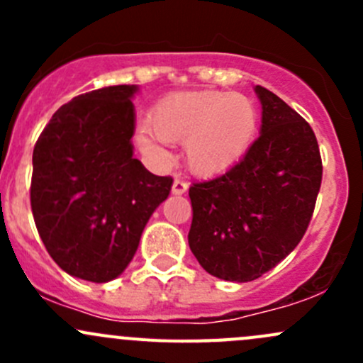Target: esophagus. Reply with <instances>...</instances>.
Here are the masks:
<instances>
[{"mask_svg": "<svg viewBox=\"0 0 363 363\" xmlns=\"http://www.w3.org/2000/svg\"><path fill=\"white\" fill-rule=\"evenodd\" d=\"M188 191V182L182 181V179H175L174 186H172V193L174 195H184Z\"/></svg>", "mask_w": 363, "mask_h": 363, "instance_id": "1", "label": "esophagus"}]
</instances>
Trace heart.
Segmentation results:
<instances>
[{
    "label": "heart",
    "instance_id": "1",
    "mask_svg": "<svg viewBox=\"0 0 363 363\" xmlns=\"http://www.w3.org/2000/svg\"><path fill=\"white\" fill-rule=\"evenodd\" d=\"M259 116L255 101L240 93L184 91L160 100L149 113V130L138 144L151 156H163L160 140L184 145L189 170L212 177L235 167L255 142Z\"/></svg>",
    "mask_w": 363,
    "mask_h": 363
}]
</instances>
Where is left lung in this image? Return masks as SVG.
Returning a JSON list of instances; mask_svg holds the SVG:
<instances>
[{
    "mask_svg": "<svg viewBox=\"0 0 363 363\" xmlns=\"http://www.w3.org/2000/svg\"><path fill=\"white\" fill-rule=\"evenodd\" d=\"M255 91L259 137L235 167L189 188V247L211 276L237 283L258 279L295 250L323 175L309 123L272 91Z\"/></svg>",
    "mask_w": 363,
    "mask_h": 363,
    "instance_id": "8db88e82",
    "label": "left lung"
}]
</instances>
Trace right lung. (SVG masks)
Returning <instances> with one entry per match:
<instances>
[{
  "mask_svg": "<svg viewBox=\"0 0 363 363\" xmlns=\"http://www.w3.org/2000/svg\"><path fill=\"white\" fill-rule=\"evenodd\" d=\"M135 93L108 86L79 94L54 112L33 151L40 239L65 272L91 283L123 274L174 182L133 158Z\"/></svg>",
  "mask_w": 363,
  "mask_h": 363,
  "instance_id": "add662e5",
  "label": "right lung"
}]
</instances>
